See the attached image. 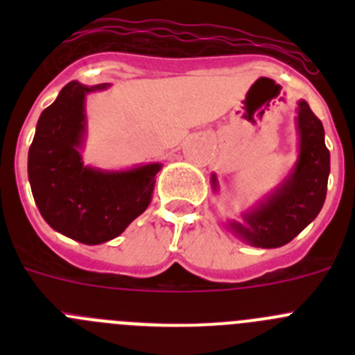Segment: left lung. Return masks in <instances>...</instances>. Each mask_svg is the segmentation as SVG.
I'll return each instance as SVG.
<instances>
[{
	"label": "left lung",
	"instance_id": "1",
	"mask_svg": "<svg viewBox=\"0 0 355 355\" xmlns=\"http://www.w3.org/2000/svg\"><path fill=\"white\" fill-rule=\"evenodd\" d=\"M300 156L290 180L258 209L247 213L245 224L231 227L256 247L286 245L316 218L327 196L331 155L324 142V126L306 101H299ZM215 183V178H213Z\"/></svg>",
	"mask_w": 355,
	"mask_h": 355
}]
</instances>
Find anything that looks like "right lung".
Instances as JSON below:
<instances>
[{
  "instance_id": "1",
  "label": "right lung",
  "mask_w": 355,
  "mask_h": 355,
  "mask_svg": "<svg viewBox=\"0 0 355 355\" xmlns=\"http://www.w3.org/2000/svg\"><path fill=\"white\" fill-rule=\"evenodd\" d=\"M105 87L65 85L40 114L28 150V178L40 215L55 231L85 245L119 236L142 215L159 171L158 163L112 174L83 167L78 147L85 130V94Z\"/></svg>"
}]
</instances>
